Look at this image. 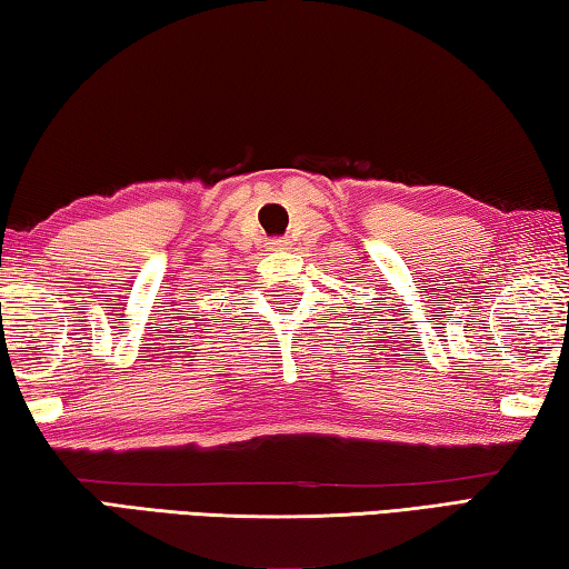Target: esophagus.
<instances>
[{
    "label": "esophagus",
    "instance_id": "obj_1",
    "mask_svg": "<svg viewBox=\"0 0 569 569\" xmlns=\"http://www.w3.org/2000/svg\"><path fill=\"white\" fill-rule=\"evenodd\" d=\"M288 246H291V240L281 238V236H276V238L268 240V248H271V250H283V248H288Z\"/></svg>",
    "mask_w": 569,
    "mask_h": 569
}]
</instances>
